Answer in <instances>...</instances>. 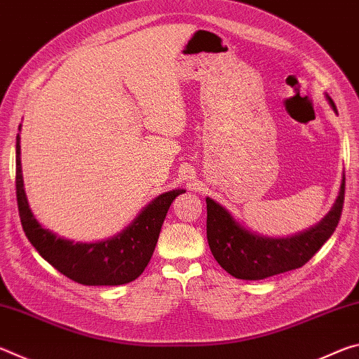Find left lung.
I'll return each instance as SVG.
<instances>
[{
	"label": "left lung",
	"mask_w": 359,
	"mask_h": 359,
	"mask_svg": "<svg viewBox=\"0 0 359 359\" xmlns=\"http://www.w3.org/2000/svg\"><path fill=\"white\" fill-rule=\"evenodd\" d=\"M330 104L337 112L332 100ZM345 177L336 204L317 226L288 239L259 238L241 228L228 210L212 199L208 203V242L210 252L224 271L242 280H261L297 269L317 253L336 231L342 215Z\"/></svg>",
	"instance_id": "8db88e82"
}]
</instances>
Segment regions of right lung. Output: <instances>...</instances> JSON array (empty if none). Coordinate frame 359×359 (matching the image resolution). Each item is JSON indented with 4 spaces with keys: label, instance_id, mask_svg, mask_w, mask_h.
<instances>
[{
    "label": "right lung",
    "instance_id": "right-lung-1",
    "mask_svg": "<svg viewBox=\"0 0 359 359\" xmlns=\"http://www.w3.org/2000/svg\"><path fill=\"white\" fill-rule=\"evenodd\" d=\"M185 190L163 193L145 208L128 229L98 244H72L36 222L23 190L20 137L15 144V194L22 228L32 245L47 263L82 285H123L142 274L154 255L169 205Z\"/></svg>",
    "mask_w": 359,
    "mask_h": 359
}]
</instances>
